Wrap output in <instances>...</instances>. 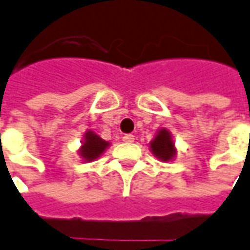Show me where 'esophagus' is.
I'll return each instance as SVG.
<instances>
[{"mask_svg":"<svg viewBox=\"0 0 250 250\" xmlns=\"http://www.w3.org/2000/svg\"><path fill=\"white\" fill-rule=\"evenodd\" d=\"M122 140L125 143H133L135 142V136L133 135H125L122 137Z\"/></svg>","mask_w":250,"mask_h":250,"instance_id":"obj_1","label":"esophagus"}]
</instances>
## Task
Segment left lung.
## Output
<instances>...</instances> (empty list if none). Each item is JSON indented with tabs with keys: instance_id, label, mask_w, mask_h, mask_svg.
Wrapping results in <instances>:
<instances>
[{
	"instance_id": "left-lung-1",
	"label": "left lung",
	"mask_w": 250,
	"mask_h": 250,
	"mask_svg": "<svg viewBox=\"0 0 250 250\" xmlns=\"http://www.w3.org/2000/svg\"><path fill=\"white\" fill-rule=\"evenodd\" d=\"M149 149L154 154L155 158H158L159 161H173L177 155V148L174 146V140H173L170 130L166 128L159 129L154 139L149 143Z\"/></svg>"
}]
</instances>
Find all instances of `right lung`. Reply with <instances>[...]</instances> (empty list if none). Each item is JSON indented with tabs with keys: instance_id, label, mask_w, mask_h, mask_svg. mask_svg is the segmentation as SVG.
I'll return each instance as SVG.
<instances>
[{
	"instance_id": "add662e5",
	"label": "right lung",
	"mask_w": 250,
	"mask_h": 250,
	"mask_svg": "<svg viewBox=\"0 0 250 250\" xmlns=\"http://www.w3.org/2000/svg\"><path fill=\"white\" fill-rule=\"evenodd\" d=\"M110 143L103 140L101 136H98L94 130H87L83 137L82 147L79 148V155L84 162L96 161L101 155L106 151Z\"/></svg>"
}]
</instances>
